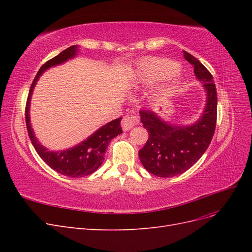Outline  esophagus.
Instances as JSON below:
<instances>
[{"instance_id":"34e87169","label":"esophagus","mask_w":252,"mask_h":252,"mask_svg":"<svg viewBox=\"0 0 252 252\" xmlns=\"http://www.w3.org/2000/svg\"><path fill=\"white\" fill-rule=\"evenodd\" d=\"M138 124V118L135 116H126L123 119H122L121 125L123 130H130V129L135 125Z\"/></svg>"}]
</instances>
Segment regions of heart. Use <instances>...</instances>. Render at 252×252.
Returning a JSON list of instances; mask_svg holds the SVG:
<instances>
[{"instance_id":"heart-1","label":"heart","mask_w":252,"mask_h":252,"mask_svg":"<svg viewBox=\"0 0 252 252\" xmlns=\"http://www.w3.org/2000/svg\"><path fill=\"white\" fill-rule=\"evenodd\" d=\"M142 72L149 81L158 80L167 74V81L162 88L161 94L168 95L178 86L181 78V70L179 65L170 62L166 59L150 58L145 60L141 65Z\"/></svg>"}]
</instances>
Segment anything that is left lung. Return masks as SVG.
Listing matches in <instances>:
<instances>
[{
    "label": "left lung",
    "mask_w": 252,
    "mask_h": 252,
    "mask_svg": "<svg viewBox=\"0 0 252 252\" xmlns=\"http://www.w3.org/2000/svg\"><path fill=\"white\" fill-rule=\"evenodd\" d=\"M183 52L187 62L193 65L196 78L203 82L207 101L201 119L189 126L171 125L156 112L140 111L149 136L139 157L145 169L159 178L182 174L193 166L207 150L216 130L218 96L212 75L196 58Z\"/></svg>",
    "instance_id": "obj_1"
}]
</instances>
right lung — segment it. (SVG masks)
Returning a JSON list of instances; mask_svg holds the SVG:
<instances>
[{
	"label": "right lung",
	"instance_id": "1",
	"mask_svg": "<svg viewBox=\"0 0 252 252\" xmlns=\"http://www.w3.org/2000/svg\"><path fill=\"white\" fill-rule=\"evenodd\" d=\"M78 46H71L65 49L58 55L47 61L37 71L35 78L30 86L29 94L25 107V120L28 135L32 141L35 151L43 161L46 163L50 168H52L58 173H61L69 178H82L86 177L91 173H94L98 167H100L104 161L106 148L108 147L110 141L116 138L117 135L123 132L121 127L122 118L116 119L91 134L89 138L83 141L77 146L72 148L66 149L63 151H50L39 143L34 136L33 130L30 125V117H29V106L32 94L35 84L39 80L40 75L48 69L51 66H56L66 62L67 60L72 59L77 55Z\"/></svg>",
	"mask_w": 252,
	"mask_h": 252
}]
</instances>
